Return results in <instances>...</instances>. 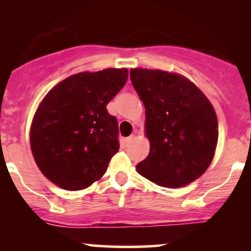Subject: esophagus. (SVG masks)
Listing matches in <instances>:
<instances>
[{
    "label": "esophagus",
    "mask_w": 251,
    "mask_h": 251,
    "mask_svg": "<svg viewBox=\"0 0 251 251\" xmlns=\"http://www.w3.org/2000/svg\"><path fill=\"white\" fill-rule=\"evenodd\" d=\"M134 135L133 134H132V135H129V137H127V138H126V139H125V144H126V145H129V144H131L132 142H133V140H134Z\"/></svg>",
    "instance_id": "obj_1"
}]
</instances>
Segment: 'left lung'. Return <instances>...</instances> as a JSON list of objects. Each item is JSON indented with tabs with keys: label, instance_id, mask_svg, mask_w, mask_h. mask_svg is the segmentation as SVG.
I'll return each mask as SVG.
<instances>
[{
	"label": "left lung",
	"instance_id": "left-lung-1",
	"mask_svg": "<svg viewBox=\"0 0 251 251\" xmlns=\"http://www.w3.org/2000/svg\"><path fill=\"white\" fill-rule=\"evenodd\" d=\"M132 85L145 106L150 153L137 171L164 188H180L200 178L214 158L218 122L208 98L176 73L132 68Z\"/></svg>",
	"mask_w": 251,
	"mask_h": 251
}]
</instances>
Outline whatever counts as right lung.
Segmentation results:
<instances>
[{
	"label": "right lung",
	"mask_w": 251,
	"mask_h": 251,
	"mask_svg": "<svg viewBox=\"0 0 251 251\" xmlns=\"http://www.w3.org/2000/svg\"><path fill=\"white\" fill-rule=\"evenodd\" d=\"M126 68L82 72L43 98L30 127L34 159L51 183L70 191L102 177L119 150L117 118L107 103L127 81Z\"/></svg>",
	"instance_id": "1"
}]
</instances>
